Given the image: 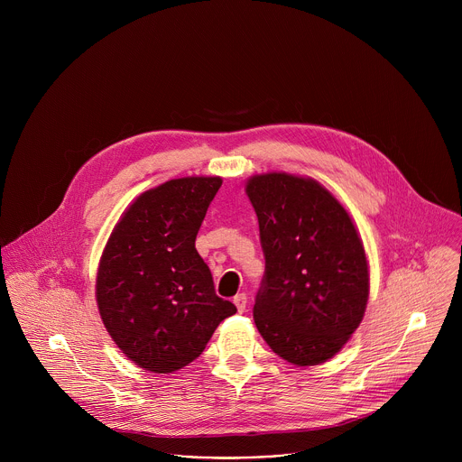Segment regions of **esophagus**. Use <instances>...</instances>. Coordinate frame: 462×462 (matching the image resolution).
I'll list each match as a JSON object with an SVG mask.
<instances>
[{
	"mask_svg": "<svg viewBox=\"0 0 462 462\" xmlns=\"http://www.w3.org/2000/svg\"><path fill=\"white\" fill-rule=\"evenodd\" d=\"M234 305L237 307L239 312H243L246 309V294L245 292H239L234 296Z\"/></svg>",
	"mask_w": 462,
	"mask_h": 462,
	"instance_id": "obj_1",
	"label": "esophagus"
}]
</instances>
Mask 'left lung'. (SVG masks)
I'll use <instances>...</instances> for the list:
<instances>
[{
    "label": "left lung",
    "mask_w": 462,
    "mask_h": 462,
    "mask_svg": "<svg viewBox=\"0 0 462 462\" xmlns=\"http://www.w3.org/2000/svg\"><path fill=\"white\" fill-rule=\"evenodd\" d=\"M265 278L255 296L259 335L283 360L318 365L356 331L369 300L360 234L337 197L310 177L252 175Z\"/></svg>",
    "instance_id": "1"
}]
</instances>
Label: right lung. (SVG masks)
Masks as SVG:
<instances>
[{"mask_svg": "<svg viewBox=\"0 0 462 462\" xmlns=\"http://www.w3.org/2000/svg\"><path fill=\"white\" fill-rule=\"evenodd\" d=\"M221 177H180L141 193L120 216L97 273V305L116 347L152 373L199 356L237 312L216 294L195 237Z\"/></svg>", "mask_w": 462, "mask_h": 462, "instance_id": "right-lung-1", "label": "right lung"}]
</instances>
